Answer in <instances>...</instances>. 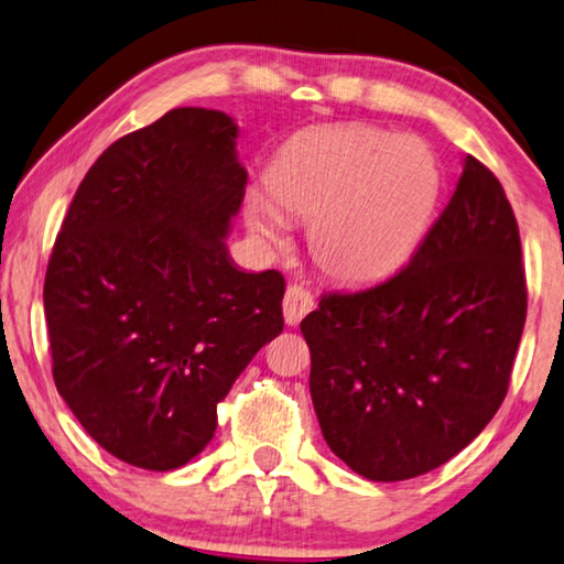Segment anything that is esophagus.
Returning <instances> with one entry per match:
<instances>
[{
	"label": "esophagus",
	"mask_w": 564,
	"mask_h": 564,
	"mask_svg": "<svg viewBox=\"0 0 564 564\" xmlns=\"http://www.w3.org/2000/svg\"><path fill=\"white\" fill-rule=\"evenodd\" d=\"M312 307H315V300H312V294L304 288H300V284H292V288H288V292H284L282 312L288 325H300L302 317L307 315V312H312Z\"/></svg>",
	"instance_id": "esophagus-1"
}]
</instances>
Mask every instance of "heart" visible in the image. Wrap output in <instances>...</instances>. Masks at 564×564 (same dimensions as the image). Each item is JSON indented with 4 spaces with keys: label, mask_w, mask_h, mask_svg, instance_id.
<instances>
[{
    "label": "heart",
    "mask_w": 564,
    "mask_h": 564,
    "mask_svg": "<svg viewBox=\"0 0 564 564\" xmlns=\"http://www.w3.org/2000/svg\"><path fill=\"white\" fill-rule=\"evenodd\" d=\"M427 147L369 124L307 132L276 164L270 192L245 199L247 229L274 247L288 219L310 221L307 247L332 280H377L404 260L437 199Z\"/></svg>",
    "instance_id": "heart-1"
}]
</instances>
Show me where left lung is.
Instances as JSON below:
<instances>
[{"label":"left lung","instance_id":"left-lung-1","mask_svg":"<svg viewBox=\"0 0 564 564\" xmlns=\"http://www.w3.org/2000/svg\"><path fill=\"white\" fill-rule=\"evenodd\" d=\"M455 195L390 280L332 292L302 319L310 394L329 449L372 482L430 473L495 417L528 288L502 184L465 156Z\"/></svg>","mask_w":564,"mask_h":564}]
</instances>
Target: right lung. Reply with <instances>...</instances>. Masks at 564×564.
I'll use <instances>...</instances> for the list:
<instances>
[{
	"instance_id": "right-lung-1",
	"label": "right lung",
	"mask_w": 564,
	"mask_h": 564,
	"mask_svg": "<svg viewBox=\"0 0 564 564\" xmlns=\"http://www.w3.org/2000/svg\"><path fill=\"white\" fill-rule=\"evenodd\" d=\"M235 119L177 107L101 152L44 280L52 375L87 435L170 473L209 445L217 402L284 327L280 272H245L227 235L247 170Z\"/></svg>"
}]
</instances>
